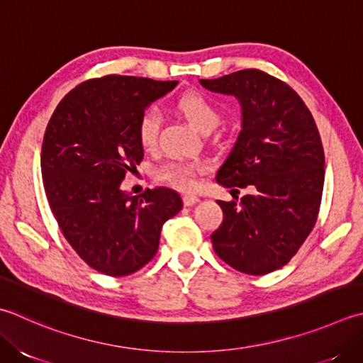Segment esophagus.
<instances>
[{"label": "esophagus", "instance_id": "obj_1", "mask_svg": "<svg viewBox=\"0 0 363 363\" xmlns=\"http://www.w3.org/2000/svg\"><path fill=\"white\" fill-rule=\"evenodd\" d=\"M182 201H184V204H186V206H194V204H196L198 201H200V198L195 196V195H184L182 196Z\"/></svg>", "mask_w": 363, "mask_h": 363}]
</instances>
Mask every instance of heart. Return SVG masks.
Returning a JSON list of instances; mask_svg holds the SVG:
<instances>
[{"mask_svg": "<svg viewBox=\"0 0 363 363\" xmlns=\"http://www.w3.org/2000/svg\"><path fill=\"white\" fill-rule=\"evenodd\" d=\"M176 108L189 123L201 133H209L220 121L217 105L200 92H186L176 102ZM160 111L155 106H149L138 119L137 135L140 145L147 151L157 146L160 132ZM204 169L203 163L169 160L163 163L155 172V177L165 186L182 191H190L196 187V173Z\"/></svg>", "mask_w": 363, "mask_h": 363, "instance_id": "1", "label": "heart"}]
</instances>
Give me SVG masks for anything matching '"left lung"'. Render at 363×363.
<instances>
[{"label":"left lung","instance_id":"1","mask_svg":"<svg viewBox=\"0 0 363 363\" xmlns=\"http://www.w3.org/2000/svg\"><path fill=\"white\" fill-rule=\"evenodd\" d=\"M200 83L234 96L242 110L238 140L216 181L253 190L240 200L217 201L223 222L211 234L212 245L239 272H274L294 257L318 218L324 151L315 119L293 88L258 69Z\"/></svg>","mask_w":363,"mask_h":363}]
</instances>
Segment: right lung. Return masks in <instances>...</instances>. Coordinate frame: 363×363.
<instances>
[{"label":"right lung","instance_id":"right-lung-1","mask_svg":"<svg viewBox=\"0 0 363 363\" xmlns=\"http://www.w3.org/2000/svg\"><path fill=\"white\" fill-rule=\"evenodd\" d=\"M177 82L106 75L78 84L48 121L40 154L47 200L88 266L110 277L137 272L157 253L160 231L182 209L167 187L130 196L125 173L143 160L137 124Z\"/></svg>","mask_w":363,"mask_h":363}]
</instances>
